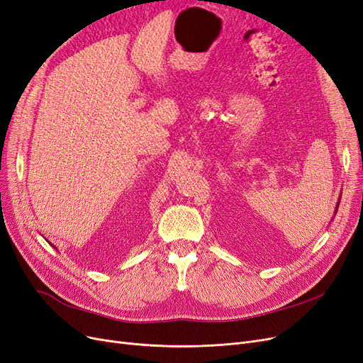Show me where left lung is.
<instances>
[{
  "label": "left lung",
  "instance_id": "1",
  "mask_svg": "<svg viewBox=\"0 0 363 363\" xmlns=\"http://www.w3.org/2000/svg\"><path fill=\"white\" fill-rule=\"evenodd\" d=\"M338 206H340V203H338V204H336V210H338Z\"/></svg>",
  "mask_w": 363,
  "mask_h": 363
}]
</instances>
